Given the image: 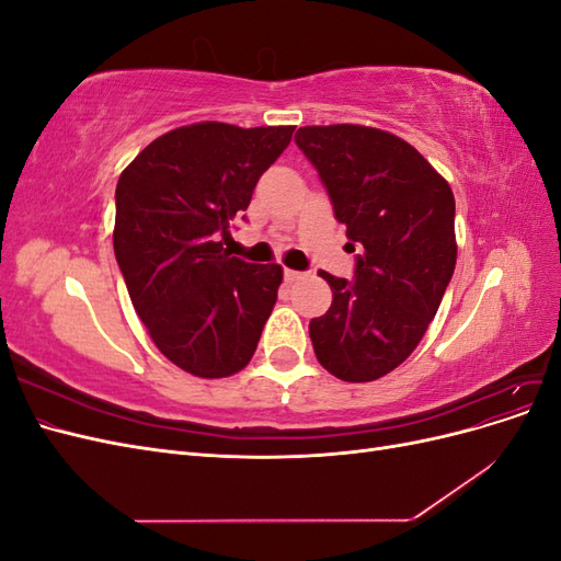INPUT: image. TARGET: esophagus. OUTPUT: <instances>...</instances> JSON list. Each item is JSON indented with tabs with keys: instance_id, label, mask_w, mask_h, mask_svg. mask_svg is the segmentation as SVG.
Wrapping results in <instances>:
<instances>
[{
	"instance_id": "34e87169",
	"label": "esophagus",
	"mask_w": 561,
	"mask_h": 561,
	"mask_svg": "<svg viewBox=\"0 0 561 561\" xmlns=\"http://www.w3.org/2000/svg\"><path fill=\"white\" fill-rule=\"evenodd\" d=\"M304 274L301 271H295V268H285V280L287 283H295V280H299Z\"/></svg>"
}]
</instances>
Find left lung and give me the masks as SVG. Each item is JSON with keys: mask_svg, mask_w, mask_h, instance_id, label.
Listing matches in <instances>:
<instances>
[{"mask_svg": "<svg viewBox=\"0 0 561 561\" xmlns=\"http://www.w3.org/2000/svg\"><path fill=\"white\" fill-rule=\"evenodd\" d=\"M346 225L353 280L320 271L332 307L309 322L318 363L342 381H375L410 358L456 266L454 194L398 135L369 126H304L295 135Z\"/></svg>", "mask_w": 561, "mask_h": 561, "instance_id": "obj_1", "label": "left lung"}]
</instances>
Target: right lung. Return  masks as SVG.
I'll return each instance as SVG.
<instances>
[{
    "label": "right lung",
    "instance_id": "right-lung-1",
    "mask_svg": "<svg viewBox=\"0 0 561 561\" xmlns=\"http://www.w3.org/2000/svg\"><path fill=\"white\" fill-rule=\"evenodd\" d=\"M295 126H182L147 145L116 184L114 254L151 342L194 377L243 369L274 309L283 268L225 248L229 222Z\"/></svg>",
    "mask_w": 561,
    "mask_h": 561
}]
</instances>
